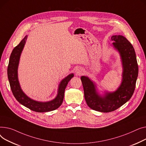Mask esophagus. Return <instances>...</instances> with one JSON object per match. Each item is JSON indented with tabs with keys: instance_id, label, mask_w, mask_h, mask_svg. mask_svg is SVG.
<instances>
[{
	"instance_id": "1",
	"label": "esophagus",
	"mask_w": 146,
	"mask_h": 146,
	"mask_svg": "<svg viewBox=\"0 0 146 146\" xmlns=\"http://www.w3.org/2000/svg\"><path fill=\"white\" fill-rule=\"evenodd\" d=\"M83 72H84L83 69H82V68H79V69L77 70L76 73V75H82L83 74Z\"/></svg>"
}]
</instances>
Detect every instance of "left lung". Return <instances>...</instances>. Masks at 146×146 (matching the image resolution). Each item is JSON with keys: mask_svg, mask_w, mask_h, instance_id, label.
Masks as SVG:
<instances>
[{"mask_svg": "<svg viewBox=\"0 0 146 146\" xmlns=\"http://www.w3.org/2000/svg\"><path fill=\"white\" fill-rule=\"evenodd\" d=\"M113 46L120 55L123 65L122 82L114 92H106L101 96L96 85L88 77L82 76L84 97L91 109L102 113H109L122 106L129 100L134 93L139 67L134 49L131 43L122 35L111 36Z\"/></svg>", "mask_w": 146, "mask_h": 146, "instance_id": "1", "label": "left lung"}]
</instances>
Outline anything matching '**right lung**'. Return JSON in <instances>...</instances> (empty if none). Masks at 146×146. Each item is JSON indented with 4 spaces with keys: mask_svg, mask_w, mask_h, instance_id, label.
Instances as JSON below:
<instances>
[{
    "mask_svg": "<svg viewBox=\"0 0 146 146\" xmlns=\"http://www.w3.org/2000/svg\"><path fill=\"white\" fill-rule=\"evenodd\" d=\"M27 37V35L25 36L19 45L15 47L10 56L9 62L7 67V77L11 90L14 97L19 103L33 111L38 113H44L55 110L62 104L66 85L74 75L73 74L68 75L61 81L59 85L57 96L52 100L47 102H40L28 97L22 90L18 76V68L20 56Z\"/></svg>",
    "mask_w": 146,
    "mask_h": 146,
    "instance_id": "1",
    "label": "right lung"
}]
</instances>
